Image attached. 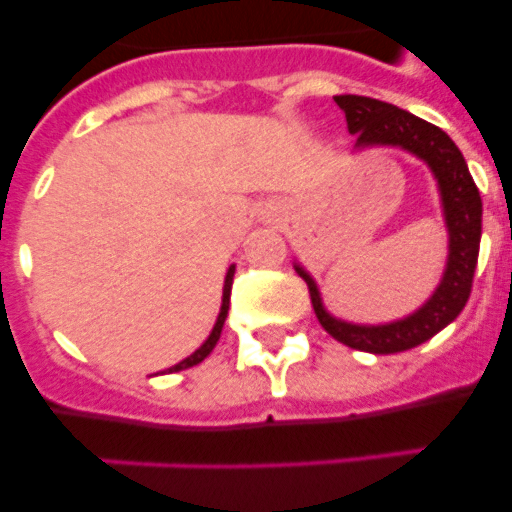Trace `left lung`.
Masks as SVG:
<instances>
[{
  "label": "left lung",
  "instance_id": "obj_1",
  "mask_svg": "<svg viewBox=\"0 0 512 512\" xmlns=\"http://www.w3.org/2000/svg\"><path fill=\"white\" fill-rule=\"evenodd\" d=\"M333 99L346 115L348 133L356 135L354 151L400 148L420 158L431 169L438 184V197H441L443 223L449 230V256H446L441 282L418 310L400 320L379 325L348 323L330 315L310 271L300 261H295V271L307 282L320 325L336 341L356 351H369V354H400V351L420 346L436 336L438 330L454 323L467 305L474 269H477L479 238H482V197L469 174L467 161L454 140L441 128L420 120L413 112L372 97L338 94Z\"/></svg>",
  "mask_w": 512,
  "mask_h": 512
}]
</instances>
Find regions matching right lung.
I'll use <instances>...</instances> for the list:
<instances>
[{"label": "right lung", "mask_w": 512, "mask_h": 512, "mask_svg": "<svg viewBox=\"0 0 512 512\" xmlns=\"http://www.w3.org/2000/svg\"><path fill=\"white\" fill-rule=\"evenodd\" d=\"M233 274H235V264H230L228 274H225V284H223V305H220V315H217L215 325H212V333L207 336V341L202 343L197 351H194L192 356H187L184 361H179V364H174L171 369H166V372H182V369H189V366H197L200 361H205L207 356L212 354V348L217 346V341H220V333H223V325H225V318H228V307H230V287H233Z\"/></svg>", "instance_id": "1"}]
</instances>
